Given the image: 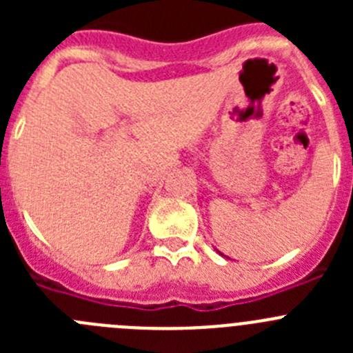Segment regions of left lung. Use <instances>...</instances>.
<instances>
[{
    "instance_id": "8db88e82",
    "label": "left lung",
    "mask_w": 353,
    "mask_h": 353,
    "mask_svg": "<svg viewBox=\"0 0 353 353\" xmlns=\"http://www.w3.org/2000/svg\"><path fill=\"white\" fill-rule=\"evenodd\" d=\"M219 254H221V256H224V254H223V252H219Z\"/></svg>"
}]
</instances>
